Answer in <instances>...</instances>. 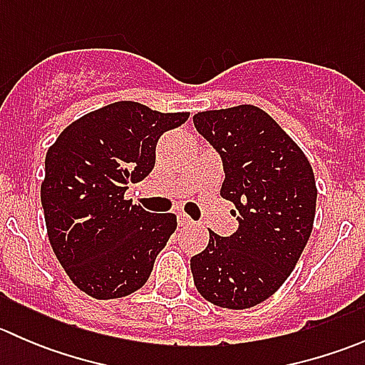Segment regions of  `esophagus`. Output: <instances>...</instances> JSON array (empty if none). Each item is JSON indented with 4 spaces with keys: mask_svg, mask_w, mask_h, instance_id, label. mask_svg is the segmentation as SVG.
<instances>
[{
    "mask_svg": "<svg viewBox=\"0 0 365 365\" xmlns=\"http://www.w3.org/2000/svg\"><path fill=\"white\" fill-rule=\"evenodd\" d=\"M176 219H178L180 226H192V224H196L189 215H187V213H178V215H176Z\"/></svg>",
    "mask_w": 365,
    "mask_h": 365,
    "instance_id": "34e87169",
    "label": "esophagus"
}]
</instances>
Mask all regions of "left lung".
Segmentation results:
<instances>
[{
    "instance_id": "1",
    "label": "left lung",
    "mask_w": 365,
    "mask_h": 365,
    "mask_svg": "<svg viewBox=\"0 0 365 365\" xmlns=\"http://www.w3.org/2000/svg\"><path fill=\"white\" fill-rule=\"evenodd\" d=\"M194 127L224 168L220 196L237 206L231 237L210 231L203 252L190 257L205 300L249 309L274 295L295 268L311 237L314 173L297 143L256 106L194 114Z\"/></svg>"
}]
</instances>
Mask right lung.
Masks as SVG:
<instances>
[{"label":"right lung","instance_id":"1","mask_svg":"<svg viewBox=\"0 0 365 365\" xmlns=\"http://www.w3.org/2000/svg\"><path fill=\"white\" fill-rule=\"evenodd\" d=\"M189 113L121 101L70 123L46 155L40 187L47 235L70 281L109 300L138 292L176 230V215L125 200L155 165L157 141Z\"/></svg>","mask_w":365,"mask_h":365}]
</instances>
